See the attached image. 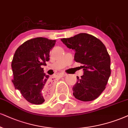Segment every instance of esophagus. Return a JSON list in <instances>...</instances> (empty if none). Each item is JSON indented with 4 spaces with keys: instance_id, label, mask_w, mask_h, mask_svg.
Wrapping results in <instances>:
<instances>
[{
    "instance_id": "1",
    "label": "esophagus",
    "mask_w": 128,
    "mask_h": 128,
    "mask_svg": "<svg viewBox=\"0 0 128 128\" xmlns=\"http://www.w3.org/2000/svg\"><path fill=\"white\" fill-rule=\"evenodd\" d=\"M66 75V74H64V73H62H62H60V74H59V76H61V77L65 76Z\"/></svg>"
}]
</instances>
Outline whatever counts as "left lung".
I'll list each match as a JSON object with an SVG mask.
<instances>
[{
  "label": "left lung",
  "instance_id": "left-lung-1",
  "mask_svg": "<svg viewBox=\"0 0 128 128\" xmlns=\"http://www.w3.org/2000/svg\"><path fill=\"white\" fill-rule=\"evenodd\" d=\"M61 41L75 52L74 60L82 64L84 75L76 76L72 90L74 97L82 102L92 101L104 90L109 78L110 58L106 46L92 35L80 33Z\"/></svg>",
  "mask_w": 128,
  "mask_h": 128
}]
</instances>
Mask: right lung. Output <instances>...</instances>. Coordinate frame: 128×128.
<instances>
[{
	"instance_id": "obj_1",
	"label": "right lung",
	"mask_w": 128,
	"mask_h": 128,
	"mask_svg": "<svg viewBox=\"0 0 128 128\" xmlns=\"http://www.w3.org/2000/svg\"><path fill=\"white\" fill-rule=\"evenodd\" d=\"M56 42L46 38H35L24 42L14 54L12 81L15 89L30 103L41 104L50 95L49 75L44 73L42 66L49 60L50 51Z\"/></svg>"
}]
</instances>
